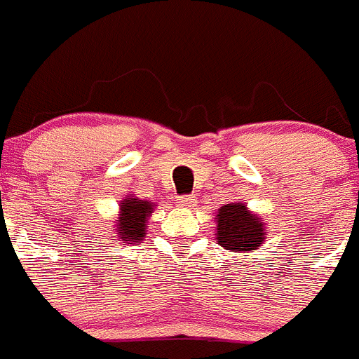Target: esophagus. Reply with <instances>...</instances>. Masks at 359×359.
<instances>
[{"label": "esophagus", "mask_w": 359, "mask_h": 359, "mask_svg": "<svg viewBox=\"0 0 359 359\" xmlns=\"http://www.w3.org/2000/svg\"><path fill=\"white\" fill-rule=\"evenodd\" d=\"M177 205H179V207H186V209H189V207L196 205V196H193V195L179 196V198H177Z\"/></svg>", "instance_id": "esophagus-1"}]
</instances>
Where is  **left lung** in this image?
Here are the masks:
<instances>
[{
    "mask_svg": "<svg viewBox=\"0 0 359 359\" xmlns=\"http://www.w3.org/2000/svg\"><path fill=\"white\" fill-rule=\"evenodd\" d=\"M216 241L230 251H253L266 239V223L244 203H226L216 214Z\"/></svg>",
    "mask_w": 359,
    "mask_h": 359,
    "instance_id": "obj_1",
    "label": "left lung"
}]
</instances>
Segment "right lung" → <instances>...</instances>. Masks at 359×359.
<instances>
[{
  "label": "right lung",
  "instance_id": "1",
  "mask_svg": "<svg viewBox=\"0 0 359 359\" xmlns=\"http://www.w3.org/2000/svg\"><path fill=\"white\" fill-rule=\"evenodd\" d=\"M154 203L140 200L136 196H127L120 203V214L116 219L115 232L122 243L134 244L143 241L147 233V219L152 214Z\"/></svg>",
  "mask_w": 359,
  "mask_h": 359
}]
</instances>
